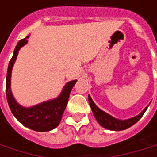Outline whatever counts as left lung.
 Returning a JSON list of instances; mask_svg holds the SVG:
<instances>
[{"mask_svg":"<svg viewBox=\"0 0 157 157\" xmlns=\"http://www.w3.org/2000/svg\"><path fill=\"white\" fill-rule=\"evenodd\" d=\"M88 100H89L90 106H91L92 111H93V113H94V117L96 118L97 122L99 123V124L102 125L103 127L106 128V129L113 130V131H122V130H124V129L131 127L132 125H134L136 123H137L140 120V118L143 116V114L144 113V112L146 111L147 107H148V105H147L142 113H140L138 115H136L133 118H130L127 120H119V119H116V118L111 116L110 114L106 113L105 112L99 109L95 105V104L94 103V101L92 100L90 95L88 96Z\"/></svg>","mask_w":157,"mask_h":157,"instance_id":"1","label":"left lung"}]
</instances>
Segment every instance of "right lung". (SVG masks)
Masks as SVG:
<instances>
[{
	"instance_id": "add662e5",
	"label": "right lung",
	"mask_w": 157,
	"mask_h": 157,
	"mask_svg": "<svg viewBox=\"0 0 157 157\" xmlns=\"http://www.w3.org/2000/svg\"><path fill=\"white\" fill-rule=\"evenodd\" d=\"M28 37L29 36L21 39L17 44L13 55L9 63L6 76V97L10 109L20 123H21L24 126L37 132H47L54 129L60 124L63 113L68 103L71 90L77 80L67 82L64 85L61 94L55 99L44 102L28 108L21 106L15 101L11 91V75L13 66L18 55V52L27 44Z\"/></svg>"
}]
</instances>
